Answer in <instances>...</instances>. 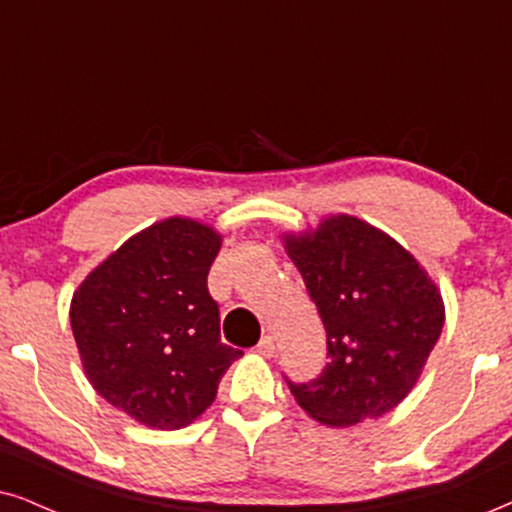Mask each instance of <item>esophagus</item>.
Returning <instances> with one entry per match:
<instances>
[{"label": "esophagus", "instance_id": "obj_1", "mask_svg": "<svg viewBox=\"0 0 512 512\" xmlns=\"http://www.w3.org/2000/svg\"><path fill=\"white\" fill-rule=\"evenodd\" d=\"M255 352L260 354V357L264 359H271L276 354V345H274V338L271 335H264V338L260 340V345L255 347Z\"/></svg>", "mask_w": 512, "mask_h": 512}]
</instances>
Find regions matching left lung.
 <instances>
[{
  "label": "left lung",
  "mask_w": 512,
  "mask_h": 512,
  "mask_svg": "<svg viewBox=\"0 0 512 512\" xmlns=\"http://www.w3.org/2000/svg\"><path fill=\"white\" fill-rule=\"evenodd\" d=\"M319 309L326 368L290 392L309 418L349 428L380 418L413 390L444 326L437 283L404 245L352 215L283 234Z\"/></svg>",
  "instance_id": "left-lung-1"
}]
</instances>
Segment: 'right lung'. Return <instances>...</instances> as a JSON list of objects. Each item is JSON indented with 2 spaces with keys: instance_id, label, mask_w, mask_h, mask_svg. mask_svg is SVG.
Returning a JSON list of instances; mask_svg holds the SVG:
<instances>
[{
  "instance_id": "obj_1",
  "label": "right lung",
  "mask_w": 512,
  "mask_h": 512,
  "mask_svg": "<svg viewBox=\"0 0 512 512\" xmlns=\"http://www.w3.org/2000/svg\"><path fill=\"white\" fill-rule=\"evenodd\" d=\"M219 248L215 226L167 217L127 238L73 293L70 326L87 380L146 428L191 425L243 357L219 338L208 293Z\"/></svg>"
}]
</instances>
